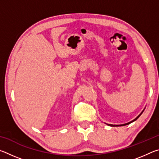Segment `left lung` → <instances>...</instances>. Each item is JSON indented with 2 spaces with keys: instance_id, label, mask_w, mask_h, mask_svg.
Masks as SVG:
<instances>
[{
  "instance_id": "8db88e82",
  "label": "left lung",
  "mask_w": 159,
  "mask_h": 159,
  "mask_svg": "<svg viewBox=\"0 0 159 159\" xmlns=\"http://www.w3.org/2000/svg\"><path fill=\"white\" fill-rule=\"evenodd\" d=\"M144 109H145V108H144ZM144 109H143V111H142L140 113V114H139L138 116H137L135 118H134V120H131V121L128 122V123H124V124H121V125H113V124H109V123H105V124H107V125H109V126H111V127H117V126H124V125H128V124H130V123H131L135 121V120H136L137 119H138V118L139 116H140L142 113H143V111H144Z\"/></svg>"
}]
</instances>
